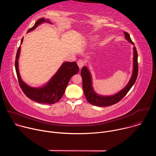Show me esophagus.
<instances>
[{
    "instance_id": "obj_1",
    "label": "esophagus",
    "mask_w": 156,
    "mask_h": 156,
    "mask_svg": "<svg viewBox=\"0 0 156 156\" xmlns=\"http://www.w3.org/2000/svg\"><path fill=\"white\" fill-rule=\"evenodd\" d=\"M77 64H78V65L79 66V68L81 69L83 66L84 65V61L83 60H79L77 61Z\"/></svg>"
}]
</instances>
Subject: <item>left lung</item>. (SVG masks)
<instances>
[{
    "mask_svg": "<svg viewBox=\"0 0 156 156\" xmlns=\"http://www.w3.org/2000/svg\"><path fill=\"white\" fill-rule=\"evenodd\" d=\"M124 34L126 39L132 44H134L131 39L129 34L126 32H124ZM133 50H134L133 51L134 57H133V71L132 76L128 84L123 90L113 96H102L97 94L94 92L92 86V79L90 72L86 66H83L81 71V75L83 80V89L84 94L88 102H90L93 105L107 107L119 102L126 96L131 87L135 84L138 74V53L135 47L133 48Z\"/></svg>",
    "mask_w": 156,
    "mask_h": 156,
    "instance_id": "obj_1",
    "label": "left lung"
}]
</instances>
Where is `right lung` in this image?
Segmentation results:
<instances>
[{"label":"right lung","mask_w":156,"mask_h":156,"mask_svg":"<svg viewBox=\"0 0 156 156\" xmlns=\"http://www.w3.org/2000/svg\"><path fill=\"white\" fill-rule=\"evenodd\" d=\"M43 22H48V23H51L48 20H45L43 18H39L28 32L34 30ZM23 38H22L21 44L23 42ZM20 49V46L16 55L15 66L20 86L24 94L30 99L38 103L52 104L58 102L63 96L71 77L78 73L79 72V67L76 62H64L57 72L45 86L38 88L33 87L27 85L23 81L19 73L18 60Z\"/></svg>","instance_id":"1"}]
</instances>
